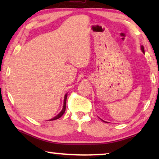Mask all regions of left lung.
<instances>
[{
	"mask_svg": "<svg viewBox=\"0 0 159 159\" xmlns=\"http://www.w3.org/2000/svg\"><path fill=\"white\" fill-rule=\"evenodd\" d=\"M141 51H142L143 52V53H145V51H144V48H143V46L142 45V46H141Z\"/></svg>",
	"mask_w": 159,
	"mask_h": 159,
	"instance_id": "left-lung-1",
	"label": "left lung"
}]
</instances>
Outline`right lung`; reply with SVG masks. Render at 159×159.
I'll return each instance as SVG.
<instances>
[{
	"label": "right lung",
	"instance_id": "add662e5",
	"mask_svg": "<svg viewBox=\"0 0 159 159\" xmlns=\"http://www.w3.org/2000/svg\"><path fill=\"white\" fill-rule=\"evenodd\" d=\"M66 98H67V94L65 95V96H64V106H63V108H62L61 111V112L59 113V114H58L57 115V116H56L55 117H53V119H50L49 121H53V120H56V119H59L60 117H61V116H62V115L64 114L65 111H66Z\"/></svg>",
	"mask_w": 159,
	"mask_h": 159
}]
</instances>
